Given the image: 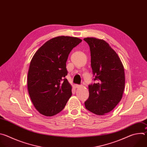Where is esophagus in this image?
<instances>
[{
  "label": "esophagus",
  "instance_id": "esophagus-1",
  "mask_svg": "<svg viewBox=\"0 0 147 147\" xmlns=\"http://www.w3.org/2000/svg\"><path fill=\"white\" fill-rule=\"evenodd\" d=\"M80 87V86H79V85H78V84H74V87L76 88H78V87Z\"/></svg>",
  "mask_w": 147,
  "mask_h": 147
}]
</instances>
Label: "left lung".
Masks as SVG:
<instances>
[{"instance_id":"obj_1","label":"left lung","mask_w":147,"mask_h":147,"mask_svg":"<svg viewBox=\"0 0 147 147\" xmlns=\"http://www.w3.org/2000/svg\"><path fill=\"white\" fill-rule=\"evenodd\" d=\"M91 52V65L96 83L88 86L89 98L86 108L97 115L112 111L121 100L125 76L122 63L105 40L96 38L84 39Z\"/></svg>"}]
</instances>
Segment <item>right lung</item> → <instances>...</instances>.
I'll return each mask as SVG.
<instances>
[{"label":"right lung","instance_id":"add662e5","mask_svg":"<svg viewBox=\"0 0 147 147\" xmlns=\"http://www.w3.org/2000/svg\"><path fill=\"white\" fill-rule=\"evenodd\" d=\"M81 41L76 37L57 36L46 42L32 57L27 87L34 106L40 114H57L71 97L72 87L65 78L66 61L71 51Z\"/></svg>","mask_w":147,"mask_h":147}]
</instances>
